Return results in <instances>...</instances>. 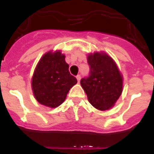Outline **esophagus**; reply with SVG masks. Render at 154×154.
<instances>
[{
  "label": "esophagus",
  "mask_w": 154,
  "mask_h": 154,
  "mask_svg": "<svg viewBox=\"0 0 154 154\" xmlns=\"http://www.w3.org/2000/svg\"><path fill=\"white\" fill-rule=\"evenodd\" d=\"M76 79H77V81H78V82H79L80 79H81V75H78L76 76Z\"/></svg>",
  "instance_id": "esophagus-1"
}]
</instances>
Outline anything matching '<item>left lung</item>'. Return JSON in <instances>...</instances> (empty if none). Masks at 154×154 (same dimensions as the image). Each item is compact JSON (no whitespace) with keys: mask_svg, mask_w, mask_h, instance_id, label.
<instances>
[{"mask_svg":"<svg viewBox=\"0 0 154 154\" xmlns=\"http://www.w3.org/2000/svg\"><path fill=\"white\" fill-rule=\"evenodd\" d=\"M89 75L80 81L88 100L102 111L112 108L123 91V76L113 59L103 52L87 57Z\"/></svg>","mask_w":154,"mask_h":154,"instance_id":"8db88e82","label":"left lung"}]
</instances>
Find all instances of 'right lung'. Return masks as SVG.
<instances>
[{
    "mask_svg": "<svg viewBox=\"0 0 154 154\" xmlns=\"http://www.w3.org/2000/svg\"><path fill=\"white\" fill-rule=\"evenodd\" d=\"M65 58L60 51H49L42 57L35 68L31 87L37 101L45 106H60L71 88L77 83Z\"/></svg>",
    "mask_w": 154,
    "mask_h": 154,
    "instance_id": "add662e5",
    "label": "right lung"
}]
</instances>
